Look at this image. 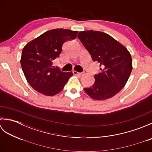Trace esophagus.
Returning a JSON list of instances; mask_svg holds the SVG:
<instances>
[{"label": "esophagus", "mask_w": 152, "mask_h": 152, "mask_svg": "<svg viewBox=\"0 0 152 152\" xmlns=\"http://www.w3.org/2000/svg\"><path fill=\"white\" fill-rule=\"evenodd\" d=\"M73 73H74V74H75V75H79V76H81L82 74V73L78 72H77V71H75V70L73 71Z\"/></svg>", "instance_id": "1"}]
</instances>
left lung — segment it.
Listing matches in <instances>:
<instances>
[{"mask_svg": "<svg viewBox=\"0 0 152 152\" xmlns=\"http://www.w3.org/2000/svg\"><path fill=\"white\" fill-rule=\"evenodd\" d=\"M78 37L88 50L93 61L100 63L101 73L95 83L84 88L90 97L102 101L112 97L125 86L133 69L131 53L124 45L103 32L86 31Z\"/></svg>", "mask_w": 152, "mask_h": 152, "instance_id": "left-lung-1", "label": "left lung"}]
</instances>
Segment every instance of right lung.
I'll return each mask as SVG.
<instances>
[{"mask_svg": "<svg viewBox=\"0 0 152 152\" xmlns=\"http://www.w3.org/2000/svg\"><path fill=\"white\" fill-rule=\"evenodd\" d=\"M78 31L56 28L45 32L27 43L21 57L23 72L28 83L37 91L53 96L63 90L72 72H63L53 66L59 57L63 44L75 39Z\"/></svg>", "mask_w": 152, "mask_h": 152, "instance_id": "add662e5", "label": "right lung"}]
</instances>
